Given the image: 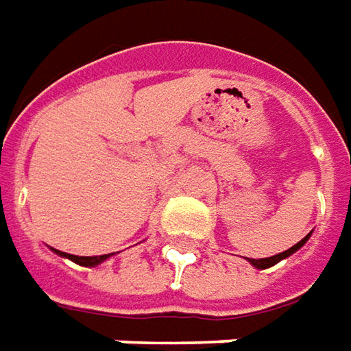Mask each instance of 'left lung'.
I'll return each mask as SVG.
<instances>
[{
  "mask_svg": "<svg viewBox=\"0 0 351 351\" xmlns=\"http://www.w3.org/2000/svg\"><path fill=\"white\" fill-rule=\"evenodd\" d=\"M308 236L311 234H306L301 240V242H297L295 246H291L289 250H285V252H281V254H276V256H271V258H262V260H254V258H248V262L254 265V267H258V269H267V267H271V265H276L277 262H281V260H285V258H289L291 254H295L297 250L301 248L303 246L304 242L308 240Z\"/></svg>",
  "mask_w": 351,
  "mask_h": 351,
  "instance_id": "1",
  "label": "left lung"
}]
</instances>
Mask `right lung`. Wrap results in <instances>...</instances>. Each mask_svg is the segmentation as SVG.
<instances>
[{"label": "right lung", "instance_id": "1", "mask_svg": "<svg viewBox=\"0 0 351 351\" xmlns=\"http://www.w3.org/2000/svg\"><path fill=\"white\" fill-rule=\"evenodd\" d=\"M52 252H56L58 256L62 258H68V260H72V262L80 263V265H86V267H93V265H99L101 262H105L107 258H111L113 254H103V256H72V254H66V252H60V250H54Z\"/></svg>", "mask_w": 351, "mask_h": 351}]
</instances>
